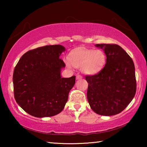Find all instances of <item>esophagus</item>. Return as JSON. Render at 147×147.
<instances>
[{"instance_id": "34e87169", "label": "esophagus", "mask_w": 147, "mask_h": 147, "mask_svg": "<svg viewBox=\"0 0 147 147\" xmlns=\"http://www.w3.org/2000/svg\"><path fill=\"white\" fill-rule=\"evenodd\" d=\"M82 78V76L80 74H78L76 75V79L78 80V79H81Z\"/></svg>"}]
</instances>
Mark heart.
Here are the masks:
<instances>
[{"label":"heart","instance_id":"1","mask_svg":"<svg viewBox=\"0 0 147 147\" xmlns=\"http://www.w3.org/2000/svg\"><path fill=\"white\" fill-rule=\"evenodd\" d=\"M69 59L70 62H67L69 67L72 65L75 67L81 68L84 73L94 74L103 68L106 62V56L101 50L79 49L72 53Z\"/></svg>","mask_w":147,"mask_h":147}]
</instances>
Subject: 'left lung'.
Listing matches in <instances>:
<instances>
[{
  "label": "left lung",
  "mask_w": 147,
  "mask_h": 147,
  "mask_svg": "<svg viewBox=\"0 0 147 147\" xmlns=\"http://www.w3.org/2000/svg\"><path fill=\"white\" fill-rule=\"evenodd\" d=\"M106 56L105 66L97 74L86 75L87 98L91 108L101 115L123 111L136 92L134 63L125 51L116 44H96Z\"/></svg>",
  "instance_id": "obj_1"
}]
</instances>
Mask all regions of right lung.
<instances>
[{
    "label": "right lung",
    "mask_w": 147,
    "mask_h": 147,
    "mask_svg": "<svg viewBox=\"0 0 147 147\" xmlns=\"http://www.w3.org/2000/svg\"><path fill=\"white\" fill-rule=\"evenodd\" d=\"M64 47L46 45L24 54L14 69V97L26 113L36 117H52L63 110L75 76L61 78L65 67L59 58Z\"/></svg>",
    "instance_id": "obj_1"
}]
</instances>
